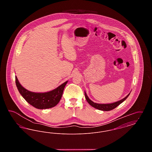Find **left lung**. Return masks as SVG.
<instances>
[{
    "label": "left lung",
    "mask_w": 152,
    "mask_h": 152,
    "mask_svg": "<svg viewBox=\"0 0 152 152\" xmlns=\"http://www.w3.org/2000/svg\"><path fill=\"white\" fill-rule=\"evenodd\" d=\"M85 97L86 99L87 100V102L93 107H94V108L97 109L99 110H103V111H109V110H111L113 109L116 108V107L119 105L120 104H121L123 101H125L128 97L129 96V95L130 94V93L128 94L125 98L123 99L122 100H120V101H117L115 102H113L111 104H97L94 102L92 100H91L89 97H88L86 92H85Z\"/></svg>",
    "instance_id": "1"
}]
</instances>
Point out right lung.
I'll return each instance as SVG.
<instances>
[{
    "label": "right lung",
    "mask_w": 152,
    "mask_h": 152,
    "mask_svg": "<svg viewBox=\"0 0 152 152\" xmlns=\"http://www.w3.org/2000/svg\"><path fill=\"white\" fill-rule=\"evenodd\" d=\"M16 85L23 97L35 108L39 109L51 108L56 106L60 100L65 85L68 81L56 89L47 92L35 93L27 90L19 83L15 77Z\"/></svg>",
    "instance_id": "right-lung-1"
}]
</instances>
